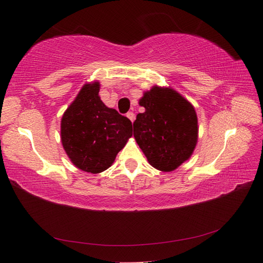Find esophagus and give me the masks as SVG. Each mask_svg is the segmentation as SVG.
Returning a JSON list of instances; mask_svg holds the SVG:
<instances>
[{"label":"esophagus","instance_id":"esophagus-1","mask_svg":"<svg viewBox=\"0 0 263 263\" xmlns=\"http://www.w3.org/2000/svg\"><path fill=\"white\" fill-rule=\"evenodd\" d=\"M126 116L131 120V122H133V121H135V119H136V115H135V113H133V111H128V113L126 114Z\"/></svg>","mask_w":263,"mask_h":263}]
</instances>
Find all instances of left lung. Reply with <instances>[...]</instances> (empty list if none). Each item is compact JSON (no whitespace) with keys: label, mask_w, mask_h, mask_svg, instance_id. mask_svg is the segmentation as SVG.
Here are the masks:
<instances>
[{"label":"left lung","mask_w":263,"mask_h":263,"mask_svg":"<svg viewBox=\"0 0 263 263\" xmlns=\"http://www.w3.org/2000/svg\"><path fill=\"white\" fill-rule=\"evenodd\" d=\"M144 107L133 122V136L149 164L172 172L190 158L198 141L193 106L171 88L155 86L139 102Z\"/></svg>","instance_id":"left-lung-1"}]
</instances>
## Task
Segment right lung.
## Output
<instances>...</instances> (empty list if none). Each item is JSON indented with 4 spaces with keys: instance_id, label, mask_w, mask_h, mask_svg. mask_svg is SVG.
Segmentation results:
<instances>
[{
    "instance_id": "1",
    "label": "right lung",
    "mask_w": 263,
    "mask_h": 263,
    "mask_svg": "<svg viewBox=\"0 0 263 263\" xmlns=\"http://www.w3.org/2000/svg\"><path fill=\"white\" fill-rule=\"evenodd\" d=\"M99 82L87 83L61 121V139L72 163L92 174L104 172L132 136V123L98 96Z\"/></svg>"
}]
</instances>
